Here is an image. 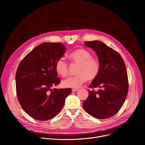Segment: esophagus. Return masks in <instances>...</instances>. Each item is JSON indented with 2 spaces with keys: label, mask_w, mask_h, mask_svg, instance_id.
Segmentation results:
<instances>
[{
  "label": "esophagus",
  "mask_w": 145,
  "mask_h": 145,
  "mask_svg": "<svg viewBox=\"0 0 145 145\" xmlns=\"http://www.w3.org/2000/svg\"><path fill=\"white\" fill-rule=\"evenodd\" d=\"M72 91L73 92H76V91H78V89H72Z\"/></svg>",
  "instance_id": "34e87169"
}]
</instances>
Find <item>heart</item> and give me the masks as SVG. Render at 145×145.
Instances as JSON below:
<instances>
[{"label":"heart","instance_id":"heart-1","mask_svg":"<svg viewBox=\"0 0 145 145\" xmlns=\"http://www.w3.org/2000/svg\"><path fill=\"white\" fill-rule=\"evenodd\" d=\"M70 60L72 63L79 64L74 76L68 77L62 82L65 88L78 89L80 88L87 79H95L99 73L101 64L97 59L93 58V56L88 50L79 49L72 52L69 55ZM56 72L63 77L68 73V63L63 57L57 60L55 63Z\"/></svg>","mask_w":145,"mask_h":145}]
</instances>
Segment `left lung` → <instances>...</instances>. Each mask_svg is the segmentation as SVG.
Wrapping results in <instances>:
<instances>
[{"label": "left lung", "mask_w": 145, "mask_h": 145, "mask_svg": "<svg viewBox=\"0 0 145 145\" xmlns=\"http://www.w3.org/2000/svg\"><path fill=\"white\" fill-rule=\"evenodd\" d=\"M96 53L101 64L97 76L89 85L97 88L89 90V96L83 103L85 110L101 119L116 114L123 106L128 92V79L123 59L116 51L99 40L84 42Z\"/></svg>", "instance_id": "8db88e82"}]
</instances>
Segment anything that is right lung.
<instances>
[{
    "label": "right lung",
    "instance_id": "right-lung-1",
    "mask_svg": "<svg viewBox=\"0 0 145 145\" xmlns=\"http://www.w3.org/2000/svg\"><path fill=\"white\" fill-rule=\"evenodd\" d=\"M65 52L66 47L60 43H42L19 65L16 73L18 101L24 110L36 120L56 116L72 92L71 88L52 89L60 82L55 63Z\"/></svg>",
    "mask_w": 145,
    "mask_h": 145
}]
</instances>
